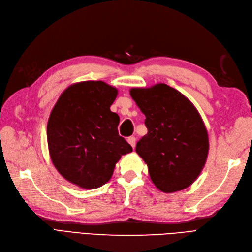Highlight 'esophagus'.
<instances>
[{
    "instance_id": "obj_1",
    "label": "esophagus",
    "mask_w": 252,
    "mask_h": 252,
    "mask_svg": "<svg viewBox=\"0 0 252 252\" xmlns=\"http://www.w3.org/2000/svg\"><path fill=\"white\" fill-rule=\"evenodd\" d=\"M127 142L129 143V144L131 145L132 148L135 147V138H134V137H129V138L127 139Z\"/></svg>"
}]
</instances>
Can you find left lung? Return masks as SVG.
<instances>
[{"label":"left lung","mask_w":252,"mask_h":252,"mask_svg":"<svg viewBox=\"0 0 252 252\" xmlns=\"http://www.w3.org/2000/svg\"><path fill=\"white\" fill-rule=\"evenodd\" d=\"M130 96L145 115L147 133L135 152L147 164L159 191L174 193L198 178L209 154V137L201 115L181 92L166 84L131 88Z\"/></svg>","instance_id":"left-lung-1"}]
</instances>
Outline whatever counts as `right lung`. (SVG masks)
Listing matches in <instances>:
<instances>
[{
	"label": "right lung",
	"instance_id": "add662e5",
	"mask_svg": "<svg viewBox=\"0 0 252 252\" xmlns=\"http://www.w3.org/2000/svg\"><path fill=\"white\" fill-rule=\"evenodd\" d=\"M117 95V88L105 81H79L61 93L51 111V160L65 180L81 189L104 186L122 156L132 152L119 135V115L110 110Z\"/></svg>",
	"mask_w": 252,
	"mask_h": 252
}]
</instances>
